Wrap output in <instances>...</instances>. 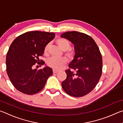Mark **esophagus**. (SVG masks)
Returning a JSON list of instances; mask_svg holds the SVG:
<instances>
[{"label": "esophagus", "mask_w": 123, "mask_h": 123, "mask_svg": "<svg viewBox=\"0 0 123 123\" xmlns=\"http://www.w3.org/2000/svg\"><path fill=\"white\" fill-rule=\"evenodd\" d=\"M59 72V70H55V69H53V73L55 74V73H57Z\"/></svg>", "instance_id": "esophagus-1"}]
</instances>
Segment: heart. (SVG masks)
<instances>
[{
	"label": "heart",
	"mask_w": 123,
	"mask_h": 123,
	"mask_svg": "<svg viewBox=\"0 0 123 123\" xmlns=\"http://www.w3.org/2000/svg\"><path fill=\"white\" fill-rule=\"evenodd\" d=\"M56 44L62 50L64 51V55L68 59H72L74 56L73 51L69 49L70 48V44L67 39L63 38H59L56 40ZM49 50V44L45 45L44 49V53L47 54ZM67 60L65 57H61L59 58L52 57L47 60V64L55 70H59L63 67L66 64Z\"/></svg>",
	"instance_id": "1"
}]
</instances>
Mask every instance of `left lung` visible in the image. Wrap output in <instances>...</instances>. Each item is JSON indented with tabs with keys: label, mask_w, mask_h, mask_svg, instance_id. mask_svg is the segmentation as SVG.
Wrapping results in <instances>:
<instances>
[{
	"label": "left lung",
	"mask_w": 123,
	"mask_h": 123,
	"mask_svg": "<svg viewBox=\"0 0 123 123\" xmlns=\"http://www.w3.org/2000/svg\"><path fill=\"white\" fill-rule=\"evenodd\" d=\"M74 45L75 56L66 70L67 78L62 82L65 92L74 97L88 94L96 86L102 74L103 60L97 44L89 35L68 31L61 36Z\"/></svg>",
	"instance_id": "1"
}]
</instances>
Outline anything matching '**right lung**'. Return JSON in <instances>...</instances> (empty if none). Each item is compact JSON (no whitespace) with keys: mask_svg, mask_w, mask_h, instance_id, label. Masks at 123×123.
<instances>
[{"mask_svg":"<svg viewBox=\"0 0 123 123\" xmlns=\"http://www.w3.org/2000/svg\"><path fill=\"white\" fill-rule=\"evenodd\" d=\"M55 36L54 32L34 31L20 35L12 42L6 55V65L8 76L18 91L32 95L44 88L53 70L47 66L39 70L33 67L36 63L40 66L45 63L43 60L40 61L39 57Z\"/></svg>","mask_w":123,"mask_h":123,"instance_id":"add662e5","label":"right lung"}]
</instances>
